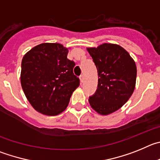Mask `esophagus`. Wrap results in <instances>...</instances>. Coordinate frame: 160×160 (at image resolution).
Masks as SVG:
<instances>
[{"label":"esophagus","instance_id":"obj_1","mask_svg":"<svg viewBox=\"0 0 160 160\" xmlns=\"http://www.w3.org/2000/svg\"><path fill=\"white\" fill-rule=\"evenodd\" d=\"M80 82H81V83H83V80H84V77H83V75H80Z\"/></svg>","mask_w":160,"mask_h":160}]
</instances>
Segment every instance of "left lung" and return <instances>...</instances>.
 <instances>
[{"label": "left lung", "mask_w": 160, "mask_h": 160, "mask_svg": "<svg viewBox=\"0 0 160 160\" xmlns=\"http://www.w3.org/2000/svg\"><path fill=\"white\" fill-rule=\"evenodd\" d=\"M97 68L98 85L89 103L101 115L116 112L129 100L136 80V66L129 53L117 44L88 48Z\"/></svg>", "instance_id": "obj_1"}]
</instances>
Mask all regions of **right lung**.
I'll use <instances>...</instances> for the list:
<instances>
[{
  "mask_svg": "<svg viewBox=\"0 0 160 160\" xmlns=\"http://www.w3.org/2000/svg\"><path fill=\"white\" fill-rule=\"evenodd\" d=\"M68 50L58 43H44L24 56L21 82L31 105L44 115L57 116L65 110L80 79L73 73L75 62Z\"/></svg>",
  "mask_w": 160,
  "mask_h": 160,
  "instance_id": "obj_1",
  "label": "right lung"
}]
</instances>
